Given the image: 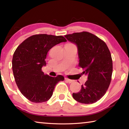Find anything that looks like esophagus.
Instances as JSON below:
<instances>
[{
    "instance_id": "1",
    "label": "esophagus",
    "mask_w": 129,
    "mask_h": 129,
    "mask_svg": "<svg viewBox=\"0 0 129 129\" xmlns=\"http://www.w3.org/2000/svg\"><path fill=\"white\" fill-rule=\"evenodd\" d=\"M65 80L67 81L69 83V84H71V83H72L74 82V80H70L69 79V78H65Z\"/></svg>"
}]
</instances>
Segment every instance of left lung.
Masks as SVG:
<instances>
[{"mask_svg":"<svg viewBox=\"0 0 129 129\" xmlns=\"http://www.w3.org/2000/svg\"><path fill=\"white\" fill-rule=\"evenodd\" d=\"M65 37L77 46L78 65L84 71L81 75L88 76L79 92L73 93V99L82 104L94 103L105 95L110 84L113 61L110 51L104 41L88 32Z\"/></svg>","mask_w":129,"mask_h":129,"instance_id":"8db88e82","label":"left lung"}]
</instances>
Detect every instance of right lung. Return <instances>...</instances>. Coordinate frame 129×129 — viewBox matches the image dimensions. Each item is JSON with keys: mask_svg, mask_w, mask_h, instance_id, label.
Here are the masks:
<instances>
[{"mask_svg": "<svg viewBox=\"0 0 129 129\" xmlns=\"http://www.w3.org/2000/svg\"><path fill=\"white\" fill-rule=\"evenodd\" d=\"M67 40L62 36L35 35L21 43L12 58V71L15 82L21 94L30 101L41 103L49 100L56 85L64 77L44 75L41 68L46 65L45 58L52 47Z\"/></svg>", "mask_w": 129, "mask_h": 129, "instance_id": "obj_1", "label": "right lung"}]
</instances>
